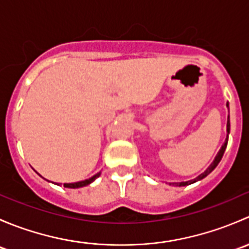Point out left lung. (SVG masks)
I'll list each match as a JSON object with an SVG mask.
<instances>
[{
  "label": "left lung",
  "mask_w": 249,
  "mask_h": 249,
  "mask_svg": "<svg viewBox=\"0 0 249 249\" xmlns=\"http://www.w3.org/2000/svg\"><path fill=\"white\" fill-rule=\"evenodd\" d=\"M227 107L228 109H229V104H227ZM229 134H230V117L228 115V122H227V139H225L224 143H223V145L220 147L219 152L217 153V155H215L214 160L212 161V164L210 165V166L207 167V169L205 170L202 173H200L199 176H197L196 178H194V179H190V180H185V182H173V183H169L170 185H176V187H185V185H189V184H193V183L197 182V180H201L203 179L205 177H207L208 175H210L211 172L213 171V170L215 169V167L218 166V164H219V161L222 160L223 158V154H224L225 149H227V145H228V140H229Z\"/></svg>",
  "instance_id": "8db88e82"
}]
</instances>
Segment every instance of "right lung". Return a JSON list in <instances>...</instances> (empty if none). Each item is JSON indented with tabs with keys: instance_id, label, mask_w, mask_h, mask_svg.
<instances>
[{
	"instance_id": "obj_1",
	"label": "right lung",
	"mask_w": 249,
	"mask_h": 249,
	"mask_svg": "<svg viewBox=\"0 0 249 249\" xmlns=\"http://www.w3.org/2000/svg\"><path fill=\"white\" fill-rule=\"evenodd\" d=\"M100 175H101V172H97L96 175H94L92 177L88 178V179H85V180H80V182H74V183H64V187L65 188H72V189L85 187V185L91 184V183L94 182L97 177H100ZM55 184H56V183H55ZM57 185H60V184H57Z\"/></svg>"
}]
</instances>
